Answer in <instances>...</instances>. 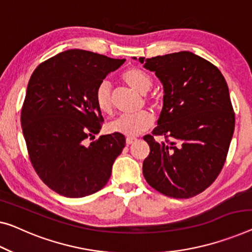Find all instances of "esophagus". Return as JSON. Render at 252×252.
<instances>
[{"mask_svg":"<svg viewBox=\"0 0 252 252\" xmlns=\"http://www.w3.org/2000/svg\"><path fill=\"white\" fill-rule=\"evenodd\" d=\"M134 141H137V138H134V137H127V138H126V145H131V144H133Z\"/></svg>","mask_w":252,"mask_h":252,"instance_id":"obj_1","label":"esophagus"}]
</instances>
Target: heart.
Wrapping results in <instances>:
<instances>
[{"label": "heart", "mask_w": 252, "mask_h": 252, "mask_svg": "<svg viewBox=\"0 0 252 252\" xmlns=\"http://www.w3.org/2000/svg\"><path fill=\"white\" fill-rule=\"evenodd\" d=\"M122 80L131 89L145 95L153 86V79L144 70L138 67H131L122 73ZM95 100L98 110L103 113H111L112 103L111 88L107 82H102L96 89ZM154 125V118L148 111H141L132 115H121L111 123L110 130L112 132L121 133L127 137H136L145 132Z\"/></svg>", "instance_id": "heart-1"}]
</instances>
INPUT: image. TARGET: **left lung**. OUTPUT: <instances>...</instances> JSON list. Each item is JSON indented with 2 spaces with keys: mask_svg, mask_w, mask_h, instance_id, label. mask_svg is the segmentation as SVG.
<instances>
[{
  "mask_svg": "<svg viewBox=\"0 0 252 252\" xmlns=\"http://www.w3.org/2000/svg\"><path fill=\"white\" fill-rule=\"evenodd\" d=\"M164 87L163 110L144 140L150 153L142 173L165 196H197L215 181L226 160L235 115L226 81L213 63L191 52L139 58ZM164 135L165 142L155 140Z\"/></svg>",
  "mask_w": 252,
  "mask_h": 252,
  "instance_id": "left-lung-1",
  "label": "left lung"
}]
</instances>
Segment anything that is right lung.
<instances>
[{"mask_svg":"<svg viewBox=\"0 0 252 252\" xmlns=\"http://www.w3.org/2000/svg\"><path fill=\"white\" fill-rule=\"evenodd\" d=\"M125 59L67 50L36 67L21 108V126L37 175L56 193L81 198L108 182L126 146L121 133L100 136L104 119L95 93ZM93 141L88 145L87 139Z\"/></svg>","mask_w":252,"mask_h":252,"instance_id":"1","label":"right lung"}]
</instances>
